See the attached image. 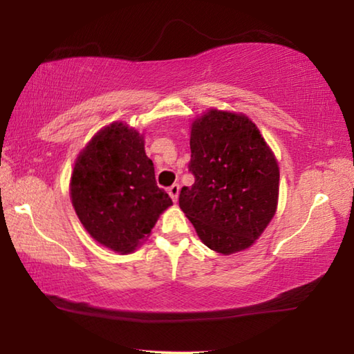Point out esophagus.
I'll return each mask as SVG.
<instances>
[{
  "label": "esophagus",
  "mask_w": 354,
  "mask_h": 354,
  "mask_svg": "<svg viewBox=\"0 0 354 354\" xmlns=\"http://www.w3.org/2000/svg\"><path fill=\"white\" fill-rule=\"evenodd\" d=\"M169 195H170V198L173 200V201H178V196H179V184H173L171 187H169Z\"/></svg>",
  "instance_id": "34e87169"
}]
</instances>
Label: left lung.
<instances>
[{"label":"left lung","mask_w":354,"mask_h":354,"mask_svg":"<svg viewBox=\"0 0 354 354\" xmlns=\"http://www.w3.org/2000/svg\"><path fill=\"white\" fill-rule=\"evenodd\" d=\"M195 184L179 207L200 241L220 254L250 248L274 217L279 167L261 131L243 113L209 109L190 127Z\"/></svg>","instance_id":"8db88e82"}]
</instances>
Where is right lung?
I'll list each match as a JSON object with an SVG mask.
<instances>
[{"mask_svg":"<svg viewBox=\"0 0 354 354\" xmlns=\"http://www.w3.org/2000/svg\"><path fill=\"white\" fill-rule=\"evenodd\" d=\"M70 198L84 230L120 254L133 253L147 241L173 205L156 184L143 134L123 122L100 129L77 154Z\"/></svg>","mask_w":354,"mask_h":354,"instance_id":"add662e5","label":"right lung"}]
</instances>
